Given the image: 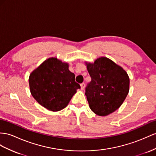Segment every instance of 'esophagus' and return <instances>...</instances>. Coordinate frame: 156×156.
Listing matches in <instances>:
<instances>
[{"label": "esophagus", "mask_w": 156, "mask_h": 156, "mask_svg": "<svg viewBox=\"0 0 156 156\" xmlns=\"http://www.w3.org/2000/svg\"><path fill=\"white\" fill-rule=\"evenodd\" d=\"M80 86H81V89L83 90V89H84V87H85V83H80Z\"/></svg>", "instance_id": "34e87169"}]
</instances>
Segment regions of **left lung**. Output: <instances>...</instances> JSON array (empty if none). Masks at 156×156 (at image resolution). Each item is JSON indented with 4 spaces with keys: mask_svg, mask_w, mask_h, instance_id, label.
I'll return each instance as SVG.
<instances>
[{
    "mask_svg": "<svg viewBox=\"0 0 156 156\" xmlns=\"http://www.w3.org/2000/svg\"><path fill=\"white\" fill-rule=\"evenodd\" d=\"M86 64L91 78L85 93L90 109L99 116H107L118 109L126 99L129 91V76L106 57Z\"/></svg>",
    "mask_w": 156,
    "mask_h": 156,
    "instance_id": "8db88e82",
    "label": "left lung"
}]
</instances>
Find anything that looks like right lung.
Wrapping results in <instances>:
<instances>
[{"mask_svg": "<svg viewBox=\"0 0 156 156\" xmlns=\"http://www.w3.org/2000/svg\"><path fill=\"white\" fill-rule=\"evenodd\" d=\"M31 94L40 105L52 111L63 109L80 88L69 64L57 58H49L30 75Z\"/></svg>", "mask_w": 156, "mask_h": 156, "instance_id": "obj_1", "label": "right lung"}]
</instances>
